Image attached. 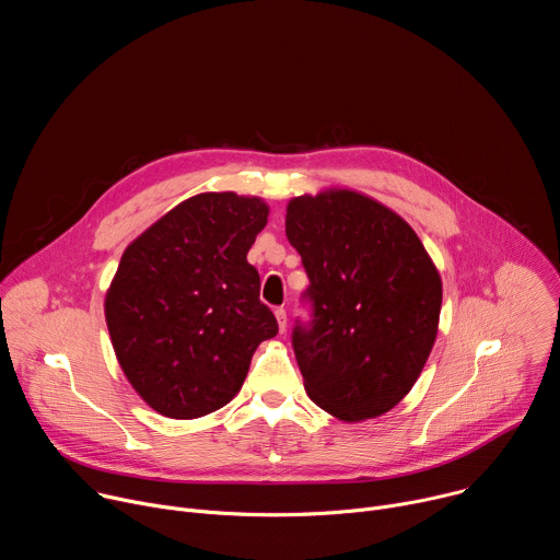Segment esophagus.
<instances>
[{
    "mask_svg": "<svg viewBox=\"0 0 560 560\" xmlns=\"http://www.w3.org/2000/svg\"><path fill=\"white\" fill-rule=\"evenodd\" d=\"M275 316H277V324H279V332H285V328H288V312L283 307H277Z\"/></svg>",
    "mask_w": 560,
    "mask_h": 560,
    "instance_id": "1",
    "label": "esophagus"
}]
</instances>
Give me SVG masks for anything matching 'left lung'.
Returning <instances> with one entry per match:
<instances>
[{"mask_svg": "<svg viewBox=\"0 0 560 560\" xmlns=\"http://www.w3.org/2000/svg\"><path fill=\"white\" fill-rule=\"evenodd\" d=\"M288 242L301 255L314 322L292 335L312 401L343 423L401 404L434 348L441 275L412 225L350 188L292 197Z\"/></svg>", "mask_w": 560, "mask_h": 560, "instance_id": "1", "label": "left lung"}]
</instances>
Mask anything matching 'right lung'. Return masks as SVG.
Returning <instances> with one entry per match:
<instances>
[{
    "instance_id": "1",
    "label": "right lung",
    "mask_w": 560,
    "mask_h": 560,
    "mask_svg": "<svg viewBox=\"0 0 560 560\" xmlns=\"http://www.w3.org/2000/svg\"><path fill=\"white\" fill-rule=\"evenodd\" d=\"M268 214L261 197L201 192L124 250L106 290V326L128 383L154 412L188 421L223 408L259 343L277 335L248 264Z\"/></svg>"
}]
</instances>
